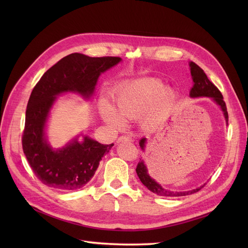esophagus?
Masks as SVG:
<instances>
[{
  "instance_id": "esophagus-1",
  "label": "esophagus",
  "mask_w": 248,
  "mask_h": 248,
  "mask_svg": "<svg viewBox=\"0 0 248 248\" xmlns=\"http://www.w3.org/2000/svg\"><path fill=\"white\" fill-rule=\"evenodd\" d=\"M120 141H131V139L127 136H121L118 139L117 142H120Z\"/></svg>"
}]
</instances>
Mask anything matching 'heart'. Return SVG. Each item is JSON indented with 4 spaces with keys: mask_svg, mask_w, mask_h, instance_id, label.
Masks as SVG:
<instances>
[{
    "mask_svg": "<svg viewBox=\"0 0 248 248\" xmlns=\"http://www.w3.org/2000/svg\"><path fill=\"white\" fill-rule=\"evenodd\" d=\"M174 93L164 89L157 78H146L133 80L118 90L115 95L117 110L107 101L101 103V116L108 124L121 129L124 118L139 119L145 115V123L155 124L166 118L170 109Z\"/></svg>",
    "mask_w": 248,
    "mask_h": 248,
    "instance_id": "1",
    "label": "heart"
}]
</instances>
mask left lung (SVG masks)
<instances>
[{
	"instance_id": "1",
	"label": "left lung",
	"mask_w": 248,
	"mask_h": 248,
	"mask_svg": "<svg viewBox=\"0 0 248 248\" xmlns=\"http://www.w3.org/2000/svg\"><path fill=\"white\" fill-rule=\"evenodd\" d=\"M189 67H190V73H191V78L193 80V86L189 92V96L191 98H197V97H210V98L213 99L214 102L218 104L219 108H221L224 119H226V122L228 124L229 121V115H228V110L226 107V102L223 101V97L220 93V91L217 89L214 84H212L211 81L209 80L207 78L206 73L204 72L200 66H198L196 63L189 62ZM146 139H141L140 140V147L141 150H145V145H146ZM137 174L140 180V182L144 184L147 188L152 191L153 193L157 194V196L160 197H184V196H188V194H192L194 192H198L201 188L205 186L202 185L201 187H198L196 189L192 190H187V191H171L169 189L163 188V187L157 183L153 178L150 177L148 174V169L145 164V161L140 159V162L138 163L137 167Z\"/></svg>"
}]
</instances>
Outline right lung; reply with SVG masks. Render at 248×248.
Returning <instances> with one entry per match:
<instances>
[{"label": "right lung", "instance_id": "right-lung-1", "mask_svg": "<svg viewBox=\"0 0 248 248\" xmlns=\"http://www.w3.org/2000/svg\"><path fill=\"white\" fill-rule=\"evenodd\" d=\"M121 61L119 57L92 58L74 52L50 67L34 87L21 140L30 167L44 185L64 191L81 188L94 176L103 155L114 146L84 136L82 141L76 138L65 147L54 149L46 137V127L57 96L73 92L90 99L100 74Z\"/></svg>", "mask_w": 248, "mask_h": 248}]
</instances>
